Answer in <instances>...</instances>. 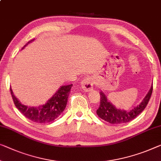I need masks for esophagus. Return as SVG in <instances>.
<instances>
[{
	"label": "esophagus",
	"instance_id": "obj_1",
	"mask_svg": "<svg viewBox=\"0 0 161 161\" xmlns=\"http://www.w3.org/2000/svg\"><path fill=\"white\" fill-rule=\"evenodd\" d=\"M81 87L85 92H89L93 88V79L91 76H87L81 82Z\"/></svg>",
	"mask_w": 161,
	"mask_h": 161
}]
</instances>
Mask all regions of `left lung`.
Here are the masks:
<instances>
[{"label": "left lung", "mask_w": 161, "mask_h": 161, "mask_svg": "<svg viewBox=\"0 0 161 161\" xmlns=\"http://www.w3.org/2000/svg\"><path fill=\"white\" fill-rule=\"evenodd\" d=\"M152 92L153 85L151 86L147 94L140 104L134 107V108L130 111H126L115 107V105L109 101L105 93L103 91H100V104L99 108L97 110V116L100 119L112 124H120L131 121L138 115H140L147 106L150 99V96L152 95Z\"/></svg>", "instance_id": "8db88e82"}]
</instances>
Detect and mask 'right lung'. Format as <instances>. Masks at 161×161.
Instances as JSON below:
<instances>
[{
  "instance_id": "add662e5",
  "label": "right lung",
  "mask_w": 161,
  "mask_h": 161,
  "mask_svg": "<svg viewBox=\"0 0 161 161\" xmlns=\"http://www.w3.org/2000/svg\"><path fill=\"white\" fill-rule=\"evenodd\" d=\"M34 40L35 39L29 41L22 47V49ZM72 85H73L61 86L56 91V92L47 100V103L37 107L27 106V105L21 103L19 100L14 95L11 88H10V90L14 104L24 116L36 123L46 124L56 119L58 117L61 116L64 109L66 108L68 97Z\"/></svg>"
}]
</instances>
